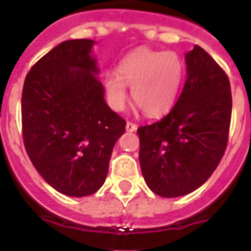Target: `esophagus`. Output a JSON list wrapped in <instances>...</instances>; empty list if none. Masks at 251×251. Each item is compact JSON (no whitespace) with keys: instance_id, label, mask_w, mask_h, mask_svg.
<instances>
[{"instance_id":"34e87169","label":"esophagus","mask_w":251,"mask_h":251,"mask_svg":"<svg viewBox=\"0 0 251 251\" xmlns=\"http://www.w3.org/2000/svg\"><path fill=\"white\" fill-rule=\"evenodd\" d=\"M137 124H134V122L127 121L126 122V131H135L137 130Z\"/></svg>"}]
</instances>
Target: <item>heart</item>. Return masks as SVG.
<instances>
[{"instance_id": "b5f03b06", "label": "heart", "mask_w": 251, "mask_h": 251, "mask_svg": "<svg viewBox=\"0 0 251 251\" xmlns=\"http://www.w3.org/2000/svg\"><path fill=\"white\" fill-rule=\"evenodd\" d=\"M183 74L185 66L177 53L139 48L120 62L117 74L104 78V86L114 109L125 105L127 86L135 105L147 116L156 117L175 105Z\"/></svg>"}]
</instances>
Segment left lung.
I'll return each mask as SVG.
<instances>
[{
  "instance_id": "8db88e82",
  "label": "left lung",
  "mask_w": 251,
  "mask_h": 251,
  "mask_svg": "<svg viewBox=\"0 0 251 251\" xmlns=\"http://www.w3.org/2000/svg\"><path fill=\"white\" fill-rule=\"evenodd\" d=\"M185 60L187 78L175 106L160 121L137 130L146 183L164 198L202 186L222 160L229 135L228 75L198 45Z\"/></svg>"
}]
</instances>
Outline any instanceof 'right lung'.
<instances>
[{
	"label": "right lung",
	"instance_id": "obj_1",
	"mask_svg": "<svg viewBox=\"0 0 251 251\" xmlns=\"http://www.w3.org/2000/svg\"><path fill=\"white\" fill-rule=\"evenodd\" d=\"M95 41L68 40L41 57L22 91L25 151L40 176L69 197L102 186L114 143L126 121L106 105L99 80Z\"/></svg>",
	"mask_w": 251,
	"mask_h": 251
}]
</instances>
